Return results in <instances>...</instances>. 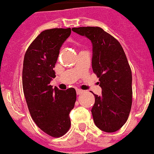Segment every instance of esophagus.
Masks as SVG:
<instances>
[{
	"label": "esophagus",
	"mask_w": 154,
	"mask_h": 154,
	"mask_svg": "<svg viewBox=\"0 0 154 154\" xmlns=\"http://www.w3.org/2000/svg\"><path fill=\"white\" fill-rule=\"evenodd\" d=\"M84 92L83 90H81V89H77V95H81L82 93Z\"/></svg>",
	"instance_id": "34e87169"
}]
</instances>
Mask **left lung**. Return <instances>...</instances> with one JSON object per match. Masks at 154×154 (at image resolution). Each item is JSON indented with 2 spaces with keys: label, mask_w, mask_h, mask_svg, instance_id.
I'll return each mask as SVG.
<instances>
[{
  "label": "left lung",
  "mask_w": 154,
  "mask_h": 154,
  "mask_svg": "<svg viewBox=\"0 0 154 154\" xmlns=\"http://www.w3.org/2000/svg\"><path fill=\"white\" fill-rule=\"evenodd\" d=\"M92 44V70L99 77L102 95L94 94L92 114L95 124L107 133L117 131L127 122L132 104V74L118 40L99 27H73Z\"/></svg>",
  "instance_id": "left-lung-1"
}]
</instances>
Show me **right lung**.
Segmentation results:
<instances>
[{
    "label": "right lung",
    "instance_id": "1",
    "mask_svg": "<svg viewBox=\"0 0 154 154\" xmlns=\"http://www.w3.org/2000/svg\"><path fill=\"white\" fill-rule=\"evenodd\" d=\"M70 34V28L45 30L27 48L23 59V89L31 116L42 131L55 138L69 129V112L77 99L73 88L62 91L50 85L55 77L60 49Z\"/></svg>",
    "mask_w": 154,
    "mask_h": 154
}]
</instances>
